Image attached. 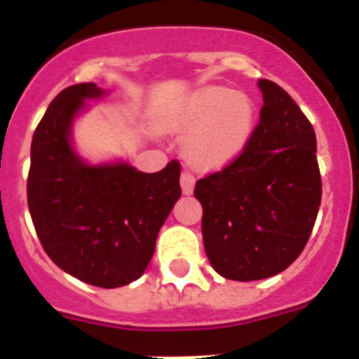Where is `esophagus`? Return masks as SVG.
Here are the masks:
<instances>
[{"instance_id":"obj_1","label":"esophagus","mask_w":359,"mask_h":359,"mask_svg":"<svg viewBox=\"0 0 359 359\" xmlns=\"http://www.w3.org/2000/svg\"><path fill=\"white\" fill-rule=\"evenodd\" d=\"M180 182H182V190L185 196H190L194 192V185H196V180L192 174L189 172H183L182 177H180Z\"/></svg>"}]
</instances>
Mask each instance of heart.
Listing matches in <instances>:
<instances>
[{
    "mask_svg": "<svg viewBox=\"0 0 359 359\" xmlns=\"http://www.w3.org/2000/svg\"><path fill=\"white\" fill-rule=\"evenodd\" d=\"M252 98L224 86H203L180 97L161 113L160 126L169 133H189L183 154L194 169L214 170L231 163L255 131Z\"/></svg>",
    "mask_w": 359,
    "mask_h": 359,
    "instance_id": "1",
    "label": "heart"
}]
</instances>
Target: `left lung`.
Listing matches in <instances>:
<instances>
[{
    "label": "left lung",
    "mask_w": 359,
    "mask_h": 359,
    "mask_svg": "<svg viewBox=\"0 0 359 359\" xmlns=\"http://www.w3.org/2000/svg\"><path fill=\"white\" fill-rule=\"evenodd\" d=\"M257 86L264 106L252 140L194 189L208 261L221 277L241 282L273 277L294 262L322 201L315 129L280 86L266 79Z\"/></svg>",
    "instance_id": "obj_1"
}]
</instances>
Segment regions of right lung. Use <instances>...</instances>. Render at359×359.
<instances>
[{"instance_id":"1","label":"right lung","mask_w":359,"mask_h":359,"mask_svg":"<svg viewBox=\"0 0 359 359\" xmlns=\"http://www.w3.org/2000/svg\"><path fill=\"white\" fill-rule=\"evenodd\" d=\"M107 91L95 82L57 95L30 147L28 210L44 252L62 271L98 287L144 275L165 219L182 196L180 163L142 172L129 161L90 163L73 147V123Z\"/></svg>"}]
</instances>
